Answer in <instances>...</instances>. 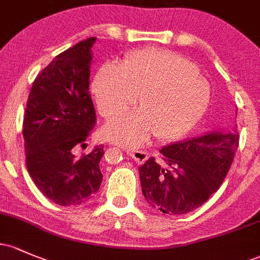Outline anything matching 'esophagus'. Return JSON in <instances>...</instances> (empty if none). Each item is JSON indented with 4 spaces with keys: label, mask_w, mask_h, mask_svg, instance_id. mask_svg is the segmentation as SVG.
Masks as SVG:
<instances>
[{
    "label": "esophagus",
    "mask_w": 260,
    "mask_h": 260,
    "mask_svg": "<svg viewBox=\"0 0 260 260\" xmlns=\"http://www.w3.org/2000/svg\"><path fill=\"white\" fill-rule=\"evenodd\" d=\"M127 154L138 164H142L148 159V153L144 150H127Z\"/></svg>",
    "instance_id": "1"
}]
</instances>
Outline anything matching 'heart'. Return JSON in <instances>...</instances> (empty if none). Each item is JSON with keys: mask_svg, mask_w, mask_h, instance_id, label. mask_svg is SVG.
I'll return each instance as SVG.
<instances>
[{"mask_svg": "<svg viewBox=\"0 0 260 260\" xmlns=\"http://www.w3.org/2000/svg\"><path fill=\"white\" fill-rule=\"evenodd\" d=\"M99 112L115 118L140 96L141 110L119 116L105 136L124 147H138L154 135L159 141L180 138L193 127L210 102V87L189 59L175 51L144 48L125 55L121 67L104 64L92 81Z\"/></svg>", "mask_w": 260, "mask_h": 260, "instance_id": "heart-1", "label": "heart"}]
</instances>
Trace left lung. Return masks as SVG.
Here are the masks:
<instances>
[{
	"mask_svg": "<svg viewBox=\"0 0 260 260\" xmlns=\"http://www.w3.org/2000/svg\"><path fill=\"white\" fill-rule=\"evenodd\" d=\"M239 143L237 132H212L161 148L139 167L142 192L150 207L170 216L202 206L226 178Z\"/></svg>",
	"mask_w": 260,
	"mask_h": 260,
	"instance_id": "8db88e82",
	"label": "left lung"
}]
</instances>
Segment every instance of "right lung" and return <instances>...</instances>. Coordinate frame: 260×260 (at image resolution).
I'll return each instance as SVG.
<instances>
[{"instance_id": "obj_1", "label": "right lung", "mask_w": 260, "mask_h": 260, "mask_svg": "<svg viewBox=\"0 0 260 260\" xmlns=\"http://www.w3.org/2000/svg\"><path fill=\"white\" fill-rule=\"evenodd\" d=\"M88 38L56 55L34 80L23 118L25 164L45 198L60 206H78L92 198L102 181L104 145L75 158L96 123L91 99Z\"/></svg>"}]
</instances>
